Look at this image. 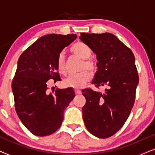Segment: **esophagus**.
Returning <instances> with one entry per match:
<instances>
[{
  "instance_id": "1",
  "label": "esophagus",
  "mask_w": 155,
  "mask_h": 155,
  "mask_svg": "<svg viewBox=\"0 0 155 155\" xmlns=\"http://www.w3.org/2000/svg\"><path fill=\"white\" fill-rule=\"evenodd\" d=\"M75 92L76 94H80L82 93V92L79 90H75Z\"/></svg>"
}]
</instances>
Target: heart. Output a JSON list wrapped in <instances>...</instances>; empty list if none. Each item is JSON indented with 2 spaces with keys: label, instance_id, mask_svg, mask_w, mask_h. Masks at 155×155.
<instances>
[{
  "label": "heart",
  "instance_id": "b5f03b06",
  "mask_svg": "<svg viewBox=\"0 0 155 155\" xmlns=\"http://www.w3.org/2000/svg\"><path fill=\"white\" fill-rule=\"evenodd\" d=\"M71 52L75 56L83 60L80 68V70L82 71L75 75H69L63 80V84L66 87L80 89L85 85L92 77V74L87 71V69L94 72L97 68V63L94 59L91 58L92 55L91 48L84 42L79 41L74 44L71 48ZM56 68L59 73L63 75L66 73L65 56L63 54H61L57 58Z\"/></svg>",
  "mask_w": 155,
  "mask_h": 155
}]
</instances>
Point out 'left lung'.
<instances>
[{
	"mask_svg": "<svg viewBox=\"0 0 155 155\" xmlns=\"http://www.w3.org/2000/svg\"><path fill=\"white\" fill-rule=\"evenodd\" d=\"M80 39L97 55L98 71L92 83L107 87L103 94L91 88L82 91L84 123L93 135L107 138L122 128L134 104L139 81L135 56L111 33H81Z\"/></svg>",
	"mask_w": 155,
	"mask_h": 155,
	"instance_id": "obj_1",
	"label": "left lung"
}]
</instances>
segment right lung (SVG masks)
<instances>
[{"mask_svg": "<svg viewBox=\"0 0 155 155\" xmlns=\"http://www.w3.org/2000/svg\"><path fill=\"white\" fill-rule=\"evenodd\" d=\"M75 34H49L37 39L21 54L12 82L15 108L23 125L37 136H46L62 124L63 112L75 97L72 88L48 94V80H61L58 56L76 38Z\"/></svg>", "mask_w": 155, "mask_h": 155, "instance_id": "obj_1", "label": "right lung"}]
</instances>
